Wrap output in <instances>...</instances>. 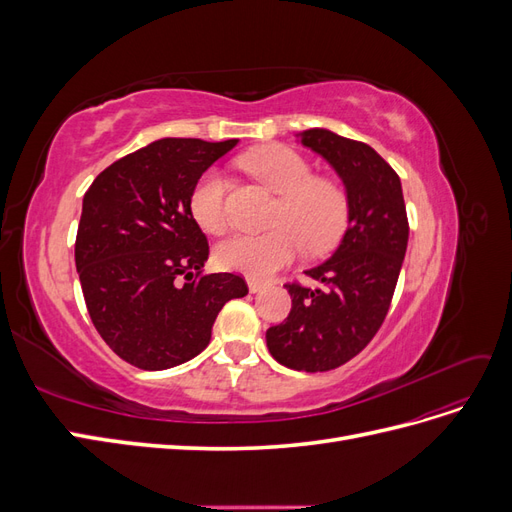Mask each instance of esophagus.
Returning <instances> with one entry per match:
<instances>
[{
  "label": "esophagus",
  "instance_id": "obj_1",
  "mask_svg": "<svg viewBox=\"0 0 512 512\" xmlns=\"http://www.w3.org/2000/svg\"><path fill=\"white\" fill-rule=\"evenodd\" d=\"M247 286H250V292H260L262 288H265V282L256 280V277H250V280H247Z\"/></svg>",
  "mask_w": 512,
  "mask_h": 512
}]
</instances>
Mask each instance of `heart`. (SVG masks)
I'll use <instances>...</instances> for the list:
<instances>
[{
  "mask_svg": "<svg viewBox=\"0 0 512 512\" xmlns=\"http://www.w3.org/2000/svg\"><path fill=\"white\" fill-rule=\"evenodd\" d=\"M269 190L280 194L269 224L258 235H235L215 250L218 265L252 277H267L301 252L303 241L312 252L331 247L348 222V200L331 179L314 177L312 166L297 151L284 145L260 147L241 160ZM194 222L209 235L228 228L226 179L218 168H209L194 183L188 198Z\"/></svg>",
  "mask_w": 512,
  "mask_h": 512,
  "instance_id": "1",
  "label": "heart"
}]
</instances>
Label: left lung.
Here are the masks:
<instances>
[{
	"label": "left lung",
	"instance_id": "left-lung-1",
	"mask_svg": "<svg viewBox=\"0 0 512 512\" xmlns=\"http://www.w3.org/2000/svg\"><path fill=\"white\" fill-rule=\"evenodd\" d=\"M301 143L342 177L348 230L329 260L305 271L320 286L286 284L290 314L267 331V346L277 363L314 374L354 359L382 327L410 226L399 175L369 145L320 128Z\"/></svg>",
	"mask_w": 512,
	"mask_h": 512
}]
</instances>
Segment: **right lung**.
Wrapping results in <instances>:
<instances>
[{
	"mask_svg": "<svg viewBox=\"0 0 512 512\" xmlns=\"http://www.w3.org/2000/svg\"><path fill=\"white\" fill-rule=\"evenodd\" d=\"M237 138H162L89 185L74 260L96 331L119 359L160 371L209 346L220 309L247 294L235 273H203L209 241L188 198Z\"/></svg>",
	"mask_w": 512,
	"mask_h": 512,
	"instance_id": "add662e5",
	"label": "right lung"
}]
</instances>
